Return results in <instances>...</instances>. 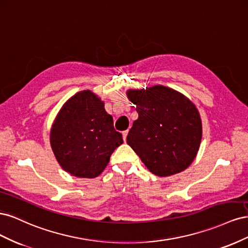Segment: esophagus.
I'll list each match as a JSON object with an SVG mask.
<instances>
[{"label":"esophagus","mask_w":248,"mask_h":248,"mask_svg":"<svg viewBox=\"0 0 248 248\" xmlns=\"http://www.w3.org/2000/svg\"><path fill=\"white\" fill-rule=\"evenodd\" d=\"M127 134H128V130H125V131H123V132H122V136H123V140H124V141L126 140Z\"/></svg>","instance_id":"1"}]
</instances>
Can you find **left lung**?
Returning a JSON list of instances; mask_svg holds the SVG:
<instances>
[{
	"mask_svg": "<svg viewBox=\"0 0 248 248\" xmlns=\"http://www.w3.org/2000/svg\"><path fill=\"white\" fill-rule=\"evenodd\" d=\"M127 97L139 114L127 144L148 170L168 177L188 168L202 140V120L196 106L183 94L164 86L129 90Z\"/></svg>",
	"mask_w": 248,
	"mask_h": 248,
	"instance_id": "1",
	"label": "left lung"
}]
</instances>
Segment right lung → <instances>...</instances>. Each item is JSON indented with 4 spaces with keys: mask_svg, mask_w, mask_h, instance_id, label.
<instances>
[{
    "mask_svg": "<svg viewBox=\"0 0 248 248\" xmlns=\"http://www.w3.org/2000/svg\"><path fill=\"white\" fill-rule=\"evenodd\" d=\"M121 144L122 134L115 130L112 117L90 90L64 103L50 129V146L59 164L78 178L99 176Z\"/></svg>",
    "mask_w": 248,
    "mask_h": 248,
    "instance_id": "add662e5",
    "label": "right lung"
}]
</instances>
